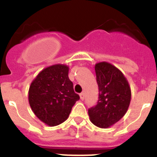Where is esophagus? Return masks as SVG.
I'll list each match as a JSON object with an SVG mask.
<instances>
[{
	"label": "esophagus",
	"mask_w": 157,
	"mask_h": 157,
	"mask_svg": "<svg viewBox=\"0 0 157 157\" xmlns=\"http://www.w3.org/2000/svg\"><path fill=\"white\" fill-rule=\"evenodd\" d=\"M79 96H80V99H81V100L82 101V100H83V99H84L85 95H84V93H83V92H82V93H80Z\"/></svg>",
	"instance_id": "obj_1"
}]
</instances>
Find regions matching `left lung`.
Returning a JSON list of instances; mask_svg holds the SVG:
<instances>
[{"instance_id":"8db88e82","label":"left lung","mask_w":157,"mask_h":157,"mask_svg":"<svg viewBox=\"0 0 157 157\" xmlns=\"http://www.w3.org/2000/svg\"><path fill=\"white\" fill-rule=\"evenodd\" d=\"M99 90L98 104L88 110L91 122L107 128L125 115L131 101V89L127 78L119 69L108 62L95 65Z\"/></svg>"}]
</instances>
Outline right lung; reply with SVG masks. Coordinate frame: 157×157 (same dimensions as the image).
<instances>
[{"mask_svg": "<svg viewBox=\"0 0 157 157\" xmlns=\"http://www.w3.org/2000/svg\"><path fill=\"white\" fill-rule=\"evenodd\" d=\"M68 74L67 65H51L42 70L29 87L31 109L41 121L52 127L65 122L79 100Z\"/></svg>", "mask_w": 157, "mask_h": 157, "instance_id": "obj_1", "label": "right lung"}]
</instances>
